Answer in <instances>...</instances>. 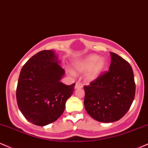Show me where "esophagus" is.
I'll return each instance as SVG.
<instances>
[{"label":"esophagus","mask_w":148,"mask_h":148,"mask_svg":"<svg viewBox=\"0 0 148 148\" xmlns=\"http://www.w3.org/2000/svg\"><path fill=\"white\" fill-rule=\"evenodd\" d=\"M83 87V84H81L80 82H76L75 85V88L77 89V88H82Z\"/></svg>","instance_id":"34e87169"}]
</instances>
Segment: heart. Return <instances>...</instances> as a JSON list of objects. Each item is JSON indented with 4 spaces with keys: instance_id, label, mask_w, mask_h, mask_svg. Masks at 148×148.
Instances as JSON below:
<instances>
[{
    "instance_id": "1",
    "label": "heart",
    "mask_w": 148,
    "mask_h": 148,
    "mask_svg": "<svg viewBox=\"0 0 148 148\" xmlns=\"http://www.w3.org/2000/svg\"><path fill=\"white\" fill-rule=\"evenodd\" d=\"M74 69L78 73L86 72V79L88 82L96 80L106 67V60L98 55H89L75 62Z\"/></svg>"
}]
</instances>
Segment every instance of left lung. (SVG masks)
Returning <instances> with one entry per match:
<instances>
[{"instance_id":"obj_1","label":"left lung","mask_w":148,"mask_h":148,"mask_svg":"<svg viewBox=\"0 0 148 148\" xmlns=\"http://www.w3.org/2000/svg\"><path fill=\"white\" fill-rule=\"evenodd\" d=\"M109 71L84 87V105L93 119L113 123L125 115L132 104L136 86L130 64L117 54L110 53Z\"/></svg>"}]
</instances>
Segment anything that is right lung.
Returning <instances> with one entry per match:
<instances>
[{"mask_svg":"<svg viewBox=\"0 0 148 148\" xmlns=\"http://www.w3.org/2000/svg\"><path fill=\"white\" fill-rule=\"evenodd\" d=\"M54 50H42L23 66L16 88L21 112L29 122L45 126L63 114L66 100L74 91L75 83L60 82L65 71Z\"/></svg>","mask_w":148,"mask_h":148,"instance_id":"right-lung-1","label":"right lung"}]
</instances>
